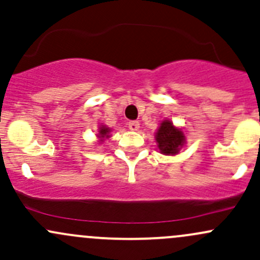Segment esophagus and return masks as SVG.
Segmentation results:
<instances>
[{
	"instance_id": "34e87169",
	"label": "esophagus",
	"mask_w": 260,
	"mask_h": 260,
	"mask_svg": "<svg viewBox=\"0 0 260 260\" xmlns=\"http://www.w3.org/2000/svg\"><path fill=\"white\" fill-rule=\"evenodd\" d=\"M127 126H129L130 130H138L139 127H140V124H139V121H136V120H133V121H129L127 122Z\"/></svg>"
}]
</instances>
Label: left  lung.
<instances>
[{"label":"left lung","instance_id":"obj_1","mask_svg":"<svg viewBox=\"0 0 260 260\" xmlns=\"http://www.w3.org/2000/svg\"><path fill=\"white\" fill-rule=\"evenodd\" d=\"M156 141H157L160 151L165 155H176L183 145L185 136L182 131L176 129L171 122L166 120V121H162L156 134Z\"/></svg>","mask_w":260,"mask_h":260}]
</instances>
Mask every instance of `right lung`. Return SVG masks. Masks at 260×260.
<instances>
[{
    "label": "right lung",
    "mask_w": 260,
    "mask_h": 260,
    "mask_svg": "<svg viewBox=\"0 0 260 260\" xmlns=\"http://www.w3.org/2000/svg\"><path fill=\"white\" fill-rule=\"evenodd\" d=\"M100 135H102V138H108V129L107 127H100Z\"/></svg>",
    "instance_id": "1"
}]
</instances>
